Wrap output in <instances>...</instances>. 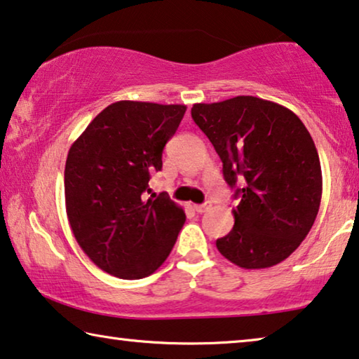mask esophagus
Returning <instances> with one entry per match:
<instances>
[{
  "label": "esophagus",
  "mask_w": 359,
  "mask_h": 359,
  "mask_svg": "<svg viewBox=\"0 0 359 359\" xmlns=\"http://www.w3.org/2000/svg\"><path fill=\"white\" fill-rule=\"evenodd\" d=\"M194 208H195L196 212L201 214V212H206V211L211 210V203H203V205H195Z\"/></svg>",
  "instance_id": "34e87169"
}]
</instances>
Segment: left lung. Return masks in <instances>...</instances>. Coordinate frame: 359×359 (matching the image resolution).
I'll list each match as a JSON object with an SVG mask.
<instances>
[{
  "instance_id": "obj_1",
  "label": "left lung",
  "mask_w": 359,
  "mask_h": 359,
  "mask_svg": "<svg viewBox=\"0 0 359 359\" xmlns=\"http://www.w3.org/2000/svg\"><path fill=\"white\" fill-rule=\"evenodd\" d=\"M195 124L210 138L235 189V224L216 240L224 258L264 269L288 258L311 231L323 196L318 149L299 117L272 101L235 96L196 103Z\"/></svg>"
}]
</instances>
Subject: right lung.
I'll return each instance as SVG.
<instances>
[{"label":"right lung","mask_w":359,"mask_h":359,"mask_svg":"<svg viewBox=\"0 0 359 359\" xmlns=\"http://www.w3.org/2000/svg\"><path fill=\"white\" fill-rule=\"evenodd\" d=\"M185 111V104L117 101L69 149V224L85 255L111 276L135 280L153 274L177 240L184 210L165 194L147 198V191Z\"/></svg>","instance_id":"1"}]
</instances>
